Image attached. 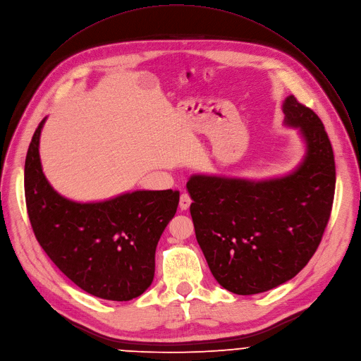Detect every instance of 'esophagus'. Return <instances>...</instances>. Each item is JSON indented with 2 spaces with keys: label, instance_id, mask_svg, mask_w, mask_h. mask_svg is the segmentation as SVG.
Instances as JSON below:
<instances>
[{
  "label": "esophagus",
  "instance_id": "1",
  "mask_svg": "<svg viewBox=\"0 0 361 361\" xmlns=\"http://www.w3.org/2000/svg\"><path fill=\"white\" fill-rule=\"evenodd\" d=\"M190 203H192L190 196H189L188 193H182V195H180V199H179V209H180V210H186V209H189Z\"/></svg>",
  "mask_w": 361,
  "mask_h": 361
}]
</instances>
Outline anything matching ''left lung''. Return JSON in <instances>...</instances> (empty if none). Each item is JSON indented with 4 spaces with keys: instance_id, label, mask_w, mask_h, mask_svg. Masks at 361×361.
<instances>
[{
    "instance_id": "obj_1",
    "label": "left lung",
    "mask_w": 361,
    "mask_h": 361,
    "mask_svg": "<svg viewBox=\"0 0 361 361\" xmlns=\"http://www.w3.org/2000/svg\"><path fill=\"white\" fill-rule=\"evenodd\" d=\"M284 128L298 129L305 154L269 178L195 173L186 189L207 266L226 290L249 296L293 279L312 259L330 218L336 166L320 118L293 95L281 105Z\"/></svg>"
}]
</instances>
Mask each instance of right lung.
Wrapping results in <instances>:
<instances>
[{
	"instance_id": "add662e5",
	"label": "right lung",
	"mask_w": 361,
	"mask_h": 361,
	"mask_svg": "<svg viewBox=\"0 0 361 361\" xmlns=\"http://www.w3.org/2000/svg\"><path fill=\"white\" fill-rule=\"evenodd\" d=\"M37 128L25 159L24 186L35 238L55 266L95 298L128 302L154 281L158 242L173 218L179 192L133 190L95 202L72 200L47 179Z\"/></svg>"
}]
</instances>
